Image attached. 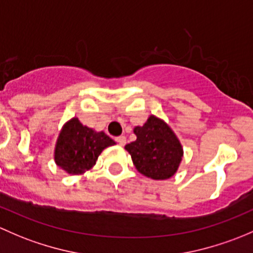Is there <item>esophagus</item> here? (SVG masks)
<instances>
[{
    "label": "esophagus",
    "instance_id": "34e87169",
    "mask_svg": "<svg viewBox=\"0 0 253 253\" xmlns=\"http://www.w3.org/2000/svg\"><path fill=\"white\" fill-rule=\"evenodd\" d=\"M116 141L118 142V144L121 146H124V145H126V136H123V135H122V136L116 137Z\"/></svg>",
    "mask_w": 253,
    "mask_h": 253
}]
</instances>
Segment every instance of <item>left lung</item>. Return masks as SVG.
<instances>
[{
    "label": "left lung",
    "instance_id": "8db88e82",
    "mask_svg": "<svg viewBox=\"0 0 253 253\" xmlns=\"http://www.w3.org/2000/svg\"><path fill=\"white\" fill-rule=\"evenodd\" d=\"M136 140L126 145V150L137 170L155 180L171 178L183 160L180 141L170 126L155 116L148 117L142 126H135Z\"/></svg>",
    "mask_w": 253,
    "mask_h": 253
}]
</instances>
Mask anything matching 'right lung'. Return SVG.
<instances>
[{"instance_id": "right-lung-1", "label": "right lung", "mask_w": 253, "mask_h": 253, "mask_svg": "<svg viewBox=\"0 0 253 253\" xmlns=\"http://www.w3.org/2000/svg\"><path fill=\"white\" fill-rule=\"evenodd\" d=\"M116 145L103 131H95L72 118L62 127L54 147V162L68 174H83L96 165L108 146Z\"/></svg>"}]
</instances>
